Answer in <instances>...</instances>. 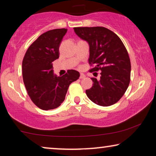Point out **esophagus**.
<instances>
[{
    "instance_id": "esophagus-1",
    "label": "esophagus",
    "mask_w": 156,
    "mask_h": 156,
    "mask_svg": "<svg viewBox=\"0 0 156 156\" xmlns=\"http://www.w3.org/2000/svg\"><path fill=\"white\" fill-rule=\"evenodd\" d=\"M84 77H85V75H84V73H81L80 74V79H83V78H84Z\"/></svg>"
}]
</instances>
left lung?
Instances as JSON below:
<instances>
[{"label":"left lung","mask_w":156,"mask_h":156,"mask_svg":"<svg viewBox=\"0 0 156 156\" xmlns=\"http://www.w3.org/2000/svg\"><path fill=\"white\" fill-rule=\"evenodd\" d=\"M75 33L89 45V72L100 70V79L91 78L87 97L102 107L114 105L125 94L131 78V62L127 50L116 34L103 27H74Z\"/></svg>","instance_id":"left-lung-1"}]
</instances>
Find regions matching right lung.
<instances>
[{
    "label": "right lung",
    "mask_w": 156,
    "mask_h": 156,
    "mask_svg": "<svg viewBox=\"0 0 156 156\" xmlns=\"http://www.w3.org/2000/svg\"><path fill=\"white\" fill-rule=\"evenodd\" d=\"M67 29L49 30L38 37L26 51L23 60V78L31 100L43 110L58 107L65 100L69 84L80 73L70 69L65 75L54 74L52 62L59 58V47Z\"/></svg>",
    "instance_id": "1"
}]
</instances>
